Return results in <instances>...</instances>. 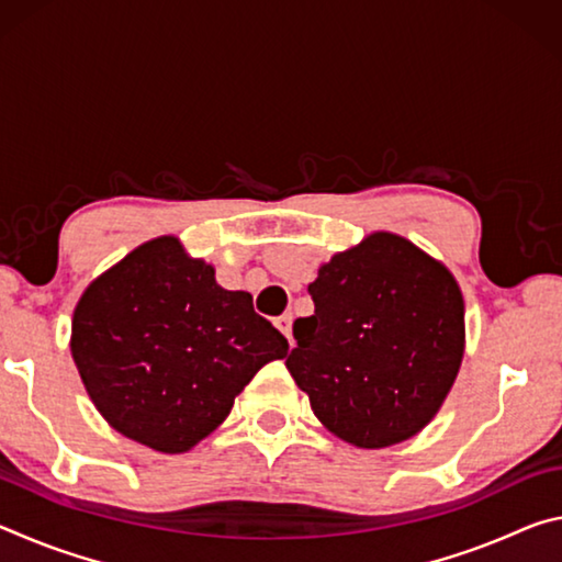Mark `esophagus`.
I'll list each match as a JSON object with an SVG mask.
<instances>
[{
  "mask_svg": "<svg viewBox=\"0 0 562 562\" xmlns=\"http://www.w3.org/2000/svg\"><path fill=\"white\" fill-rule=\"evenodd\" d=\"M274 327H278L284 337H288L290 347H292V317L290 315H280L278 319H274Z\"/></svg>",
  "mask_w": 562,
  "mask_h": 562,
  "instance_id": "34e87169",
  "label": "esophagus"
}]
</instances>
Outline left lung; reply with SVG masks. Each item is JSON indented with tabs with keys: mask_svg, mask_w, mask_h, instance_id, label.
<instances>
[{
	"mask_svg": "<svg viewBox=\"0 0 562 562\" xmlns=\"http://www.w3.org/2000/svg\"><path fill=\"white\" fill-rule=\"evenodd\" d=\"M294 319L290 374L339 439L384 449L439 412L463 357V297L453 274L404 237L374 233L322 265Z\"/></svg>",
	"mask_w": 562,
	"mask_h": 562,
	"instance_id": "1",
	"label": "left lung"
}]
</instances>
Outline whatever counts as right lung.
Instances as JSON below:
<instances>
[{"label": "right lung", "mask_w": 562, "mask_h": 562, "mask_svg": "<svg viewBox=\"0 0 562 562\" xmlns=\"http://www.w3.org/2000/svg\"><path fill=\"white\" fill-rule=\"evenodd\" d=\"M71 355L103 418L128 439L183 453L215 431L235 396L288 339L223 290L215 270L158 237L89 284L74 310Z\"/></svg>", "instance_id": "add662e5"}]
</instances>
